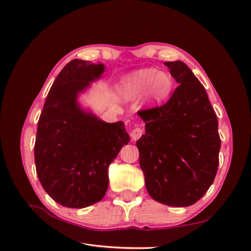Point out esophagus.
Listing matches in <instances>:
<instances>
[{"label": "esophagus", "mask_w": 251, "mask_h": 251, "mask_svg": "<svg viewBox=\"0 0 251 251\" xmlns=\"http://www.w3.org/2000/svg\"><path fill=\"white\" fill-rule=\"evenodd\" d=\"M143 134V130L141 127H135L134 130L131 132V137L133 140H137L139 139Z\"/></svg>", "instance_id": "1"}]
</instances>
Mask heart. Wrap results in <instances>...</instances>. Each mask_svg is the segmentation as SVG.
Masks as SVG:
<instances>
[{"label":"heart","mask_w":251,"mask_h":251,"mask_svg":"<svg viewBox=\"0 0 251 251\" xmlns=\"http://www.w3.org/2000/svg\"><path fill=\"white\" fill-rule=\"evenodd\" d=\"M172 89V79L164 72L154 68H143L127 74L120 86V93L126 100H133L142 94V102L151 104L162 101Z\"/></svg>","instance_id":"obj_1"}]
</instances>
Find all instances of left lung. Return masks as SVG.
<instances>
[{
  "label": "left lung",
  "mask_w": 251,
  "mask_h": 251,
  "mask_svg": "<svg viewBox=\"0 0 251 251\" xmlns=\"http://www.w3.org/2000/svg\"><path fill=\"white\" fill-rule=\"evenodd\" d=\"M178 82L161 107L139 112L146 134L136 142L146 187L174 207L195 204L215 180L221 140L206 91L181 60L165 62Z\"/></svg>",
  "instance_id": "8db88e82"
}]
</instances>
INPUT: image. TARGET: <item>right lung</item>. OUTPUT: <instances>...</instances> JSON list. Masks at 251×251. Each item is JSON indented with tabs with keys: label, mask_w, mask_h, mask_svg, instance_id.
<instances>
[{
	"label": "right lung",
	"mask_w": 251,
	"mask_h": 251,
	"mask_svg": "<svg viewBox=\"0 0 251 251\" xmlns=\"http://www.w3.org/2000/svg\"><path fill=\"white\" fill-rule=\"evenodd\" d=\"M104 70L103 64L88 60L68 63L53 82L37 124V177L45 192L65 207L100 201L109 185V165L130 142L123 121L105 123L78 101Z\"/></svg>",
	"instance_id": "add662e5"
}]
</instances>
